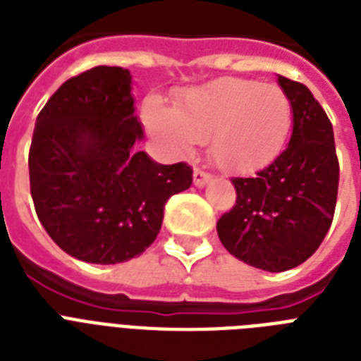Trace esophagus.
<instances>
[{
    "instance_id": "esophagus-1",
    "label": "esophagus",
    "mask_w": 361,
    "mask_h": 361,
    "mask_svg": "<svg viewBox=\"0 0 361 361\" xmlns=\"http://www.w3.org/2000/svg\"><path fill=\"white\" fill-rule=\"evenodd\" d=\"M212 180H214V178H212V174H208V172H204V170L195 169V172H192V181H195V185H197V187L208 185V183Z\"/></svg>"
}]
</instances>
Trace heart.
Masks as SVG:
<instances>
[{
  "mask_svg": "<svg viewBox=\"0 0 361 361\" xmlns=\"http://www.w3.org/2000/svg\"><path fill=\"white\" fill-rule=\"evenodd\" d=\"M144 121L172 155H189L209 138V149L221 169L251 172L274 161L283 149L290 135L292 104L281 87L228 76L189 87L176 109L149 97Z\"/></svg>",
  "mask_w": 361,
  "mask_h": 361,
  "instance_id": "obj_1",
  "label": "heart"
}]
</instances>
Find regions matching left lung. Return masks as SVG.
<instances>
[{
	"mask_svg": "<svg viewBox=\"0 0 361 361\" xmlns=\"http://www.w3.org/2000/svg\"><path fill=\"white\" fill-rule=\"evenodd\" d=\"M292 104L290 142L252 178H234L236 206L217 223L231 255L264 271L305 262L330 231L339 163L334 129L307 86L277 75Z\"/></svg>",
	"mask_w": 361,
	"mask_h": 361,
	"instance_id": "obj_1",
	"label": "left lung"
}]
</instances>
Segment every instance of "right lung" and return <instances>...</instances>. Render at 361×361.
I'll return each instance as SVG.
<instances>
[{"mask_svg":"<svg viewBox=\"0 0 361 361\" xmlns=\"http://www.w3.org/2000/svg\"><path fill=\"white\" fill-rule=\"evenodd\" d=\"M133 78L93 67L63 82L37 116L30 185L37 217L67 255L118 264L152 245L164 204L189 189L192 169L159 164L136 149L144 130Z\"/></svg>","mask_w":361,"mask_h":361,"instance_id":"1","label":"right lung"}]
</instances>
